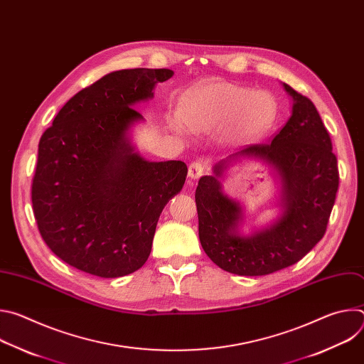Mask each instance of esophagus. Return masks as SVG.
I'll return each instance as SVG.
<instances>
[{
	"mask_svg": "<svg viewBox=\"0 0 364 364\" xmlns=\"http://www.w3.org/2000/svg\"><path fill=\"white\" fill-rule=\"evenodd\" d=\"M204 173V166L200 163V161H194L188 166V177L191 180H197L203 176Z\"/></svg>",
	"mask_w": 364,
	"mask_h": 364,
	"instance_id": "obj_1",
	"label": "esophagus"
}]
</instances>
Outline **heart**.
<instances>
[{
  "mask_svg": "<svg viewBox=\"0 0 364 364\" xmlns=\"http://www.w3.org/2000/svg\"><path fill=\"white\" fill-rule=\"evenodd\" d=\"M180 115L194 134H213L223 127L226 142L250 144L261 139L274 125L277 103L264 90L213 80L200 85L184 97ZM173 127L183 134V125L178 121Z\"/></svg>",
  "mask_w": 364,
  "mask_h": 364,
  "instance_id": "heart-1",
  "label": "heart"
}]
</instances>
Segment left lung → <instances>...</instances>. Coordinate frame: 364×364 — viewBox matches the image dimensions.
I'll list each match as a JSON object with an SVG mask.
<instances>
[{"label":"left lung","instance_id":"8db88e82","mask_svg":"<svg viewBox=\"0 0 364 364\" xmlns=\"http://www.w3.org/2000/svg\"><path fill=\"white\" fill-rule=\"evenodd\" d=\"M292 97V114L269 144H256L230 155L252 156L271 164L283 183V213L269 227L240 237L241 208L221 193L218 178L227 165L215 166L213 176L200 178L196 190L200 243L212 261L230 274L268 275L288 268L324 236L338 190L337 157L321 117L306 96L284 83Z\"/></svg>","mask_w":364,"mask_h":364}]
</instances>
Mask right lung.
Here are the masks:
<instances>
[{
  "mask_svg": "<svg viewBox=\"0 0 364 364\" xmlns=\"http://www.w3.org/2000/svg\"><path fill=\"white\" fill-rule=\"evenodd\" d=\"M170 69H125L70 97L38 142L31 203L38 232L62 261L100 278L139 269L159 218L184 186L183 161H146L127 131Z\"/></svg>",
  "mask_w": 364,
  "mask_h": 364,
  "instance_id": "right-lung-1",
  "label": "right lung"
}]
</instances>
